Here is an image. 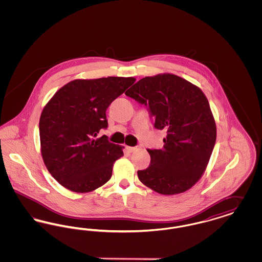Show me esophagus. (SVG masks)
I'll return each instance as SVG.
<instances>
[{"instance_id":"obj_1","label":"esophagus","mask_w":262,"mask_h":262,"mask_svg":"<svg viewBox=\"0 0 262 262\" xmlns=\"http://www.w3.org/2000/svg\"><path fill=\"white\" fill-rule=\"evenodd\" d=\"M125 149L127 150L128 152H134L135 150L137 149V147H132V146H125Z\"/></svg>"}]
</instances>
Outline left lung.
Segmentation results:
<instances>
[{"instance_id":"8db88e82","label":"left lung","mask_w":262,"mask_h":262,"mask_svg":"<svg viewBox=\"0 0 262 262\" xmlns=\"http://www.w3.org/2000/svg\"><path fill=\"white\" fill-rule=\"evenodd\" d=\"M125 95L144 105L154 127L165 130L162 149H147L148 168L139 181L161 194H177L192 187L204 173L216 141V125L200 88L178 75L146 76Z\"/></svg>"}]
</instances>
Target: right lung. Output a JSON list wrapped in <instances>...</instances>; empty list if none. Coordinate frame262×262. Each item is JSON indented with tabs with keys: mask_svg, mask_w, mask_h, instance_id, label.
<instances>
[{
	"mask_svg": "<svg viewBox=\"0 0 262 262\" xmlns=\"http://www.w3.org/2000/svg\"><path fill=\"white\" fill-rule=\"evenodd\" d=\"M136 78L109 76L75 79L60 88L44 107L39 121L41 154L49 173L62 187L88 192L112 177L113 164L123 147L106 136V111Z\"/></svg>",
	"mask_w": 262,
	"mask_h": 262,
	"instance_id": "obj_1",
	"label": "right lung"
}]
</instances>
